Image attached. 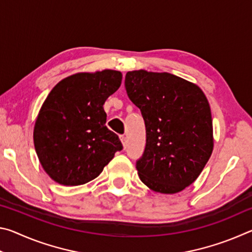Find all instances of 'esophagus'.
Here are the masks:
<instances>
[{
    "mask_svg": "<svg viewBox=\"0 0 252 252\" xmlns=\"http://www.w3.org/2000/svg\"><path fill=\"white\" fill-rule=\"evenodd\" d=\"M120 140H121V142H122V144H123V148H126V138L125 135H120Z\"/></svg>",
    "mask_w": 252,
    "mask_h": 252,
    "instance_id": "34e87169",
    "label": "esophagus"
}]
</instances>
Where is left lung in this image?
<instances>
[{
  "label": "left lung",
  "mask_w": 252,
  "mask_h": 252,
  "mask_svg": "<svg viewBox=\"0 0 252 252\" xmlns=\"http://www.w3.org/2000/svg\"><path fill=\"white\" fill-rule=\"evenodd\" d=\"M125 85L146 125V149L136 161L140 179L156 192H180L195 181L213 150L206 95L167 72H127Z\"/></svg>",
  "instance_id": "left-lung-1"
}]
</instances>
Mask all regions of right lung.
I'll return each mask as SVG.
<instances>
[{"instance_id":"1","label":"right lung","mask_w":252,"mask_h":252,"mask_svg":"<svg viewBox=\"0 0 252 252\" xmlns=\"http://www.w3.org/2000/svg\"><path fill=\"white\" fill-rule=\"evenodd\" d=\"M121 72L76 73L55 85L36 118L33 139L44 171L63 186L95 179L122 150L105 126L103 104L121 85Z\"/></svg>"}]
</instances>
